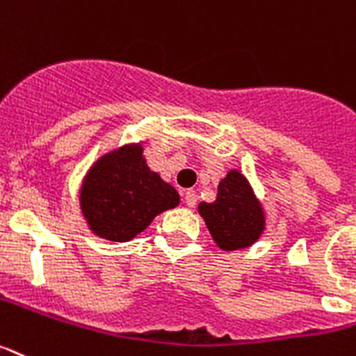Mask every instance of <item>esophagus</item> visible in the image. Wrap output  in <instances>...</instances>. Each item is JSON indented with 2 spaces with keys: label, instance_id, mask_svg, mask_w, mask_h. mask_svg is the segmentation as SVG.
I'll return each mask as SVG.
<instances>
[{
  "label": "esophagus",
  "instance_id": "1",
  "mask_svg": "<svg viewBox=\"0 0 356 356\" xmlns=\"http://www.w3.org/2000/svg\"><path fill=\"white\" fill-rule=\"evenodd\" d=\"M184 202L187 207H196V203H198V194L194 193V191H187V193L184 194Z\"/></svg>",
  "mask_w": 356,
  "mask_h": 356
}]
</instances>
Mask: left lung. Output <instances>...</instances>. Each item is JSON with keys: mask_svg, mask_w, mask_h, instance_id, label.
Returning a JSON list of instances; mask_svg holds the SVG:
<instances>
[{"mask_svg": "<svg viewBox=\"0 0 356 356\" xmlns=\"http://www.w3.org/2000/svg\"><path fill=\"white\" fill-rule=\"evenodd\" d=\"M198 211L212 238L223 250L245 248L265 229V218L250 185L238 171H230L218 187L214 203H200Z\"/></svg>", "mask_w": 356, "mask_h": 356, "instance_id": "left-lung-1", "label": "left lung"}]
</instances>
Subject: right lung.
Segmentation results:
<instances>
[{"mask_svg": "<svg viewBox=\"0 0 356 356\" xmlns=\"http://www.w3.org/2000/svg\"><path fill=\"white\" fill-rule=\"evenodd\" d=\"M178 202L171 185L149 171L140 145L100 158L81 191V207L91 230L109 241H129Z\"/></svg>", "mask_w": 356, "mask_h": 356, "instance_id": "1", "label": "right lung"}]
</instances>
